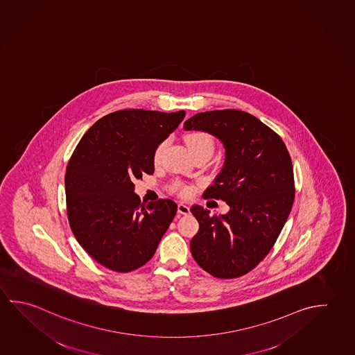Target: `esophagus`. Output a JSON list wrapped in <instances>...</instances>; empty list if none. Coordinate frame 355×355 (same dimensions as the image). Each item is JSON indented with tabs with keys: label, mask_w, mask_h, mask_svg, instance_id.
Masks as SVG:
<instances>
[{
	"label": "esophagus",
	"mask_w": 355,
	"mask_h": 355,
	"mask_svg": "<svg viewBox=\"0 0 355 355\" xmlns=\"http://www.w3.org/2000/svg\"><path fill=\"white\" fill-rule=\"evenodd\" d=\"M177 211H178V214L187 216V214H189V213H191V208H189L188 205H184V203H180V205H178V208H177Z\"/></svg>",
	"instance_id": "esophagus-1"
}]
</instances>
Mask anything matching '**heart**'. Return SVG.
<instances>
[{"instance_id": "b5f03b06", "label": "heart", "mask_w": 355, "mask_h": 355, "mask_svg": "<svg viewBox=\"0 0 355 355\" xmlns=\"http://www.w3.org/2000/svg\"><path fill=\"white\" fill-rule=\"evenodd\" d=\"M186 144L193 157L198 156V155H205V156L211 157L213 155V150H214V141L205 132H192V133L187 135ZM164 144H166V142L163 141L157 146L155 153H153L155 163L159 162ZM171 192L175 193L177 196H180L182 198H188V197L192 196L193 187L188 184V183L182 182V180H175L171 184Z\"/></svg>"}]
</instances>
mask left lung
Segmentation results:
<instances>
[{
  "label": "left lung",
  "mask_w": 355,
  "mask_h": 355,
  "mask_svg": "<svg viewBox=\"0 0 355 355\" xmlns=\"http://www.w3.org/2000/svg\"><path fill=\"white\" fill-rule=\"evenodd\" d=\"M183 127L208 132L222 141L223 168L205 197L222 199L230 208L218 217L193 205L191 211L199 223L191 241L193 258L216 278L241 277L273 248L292 211V158L282 138L250 113H197Z\"/></svg>",
  "instance_id": "1"
}]
</instances>
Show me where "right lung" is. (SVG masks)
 <instances>
[{
    "label": "right lung",
    "mask_w": 355,
    "mask_h": 355,
    "mask_svg": "<svg viewBox=\"0 0 355 355\" xmlns=\"http://www.w3.org/2000/svg\"><path fill=\"white\" fill-rule=\"evenodd\" d=\"M184 116V111L110 113L85 133L69 158L64 175L69 227L103 267L121 273L142 267L172 223L175 202L142 203L133 180L153 175L157 146Z\"/></svg>",
    "instance_id": "1"
}]
</instances>
